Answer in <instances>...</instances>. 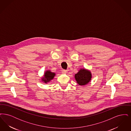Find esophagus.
Here are the masks:
<instances>
[{
	"instance_id": "34e87169",
	"label": "esophagus",
	"mask_w": 131,
	"mask_h": 131,
	"mask_svg": "<svg viewBox=\"0 0 131 131\" xmlns=\"http://www.w3.org/2000/svg\"><path fill=\"white\" fill-rule=\"evenodd\" d=\"M62 72L63 74H66L67 73V71L66 70H63Z\"/></svg>"
}]
</instances>
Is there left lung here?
<instances>
[{
	"instance_id": "8db88e82",
	"label": "left lung",
	"mask_w": 131,
	"mask_h": 131,
	"mask_svg": "<svg viewBox=\"0 0 131 131\" xmlns=\"http://www.w3.org/2000/svg\"><path fill=\"white\" fill-rule=\"evenodd\" d=\"M78 83L81 85H84L88 83L91 79V74L90 71L85 69H81L75 75Z\"/></svg>"
}]
</instances>
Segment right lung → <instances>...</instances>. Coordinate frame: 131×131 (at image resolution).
Masks as SVG:
<instances>
[{
	"label": "right lung",
	"instance_id": "obj_1",
	"mask_svg": "<svg viewBox=\"0 0 131 131\" xmlns=\"http://www.w3.org/2000/svg\"><path fill=\"white\" fill-rule=\"evenodd\" d=\"M54 75L55 73H52L50 71H47V72L45 73L44 78L42 79V80L45 83H47V82L51 80L53 78Z\"/></svg>",
	"mask_w": 131,
	"mask_h": 131
}]
</instances>
